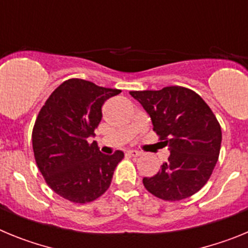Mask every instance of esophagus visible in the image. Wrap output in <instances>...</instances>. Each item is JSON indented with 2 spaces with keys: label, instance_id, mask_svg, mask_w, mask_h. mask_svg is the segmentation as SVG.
Listing matches in <instances>:
<instances>
[{
  "label": "esophagus",
  "instance_id": "1",
  "mask_svg": "<svg viewBox=\"0 0 248 248\" xmlns=\"http://www.w3.org/2000/svg\"><path fill=\"white\" fill-rule=\"evenodd\" d=\"M126 154H128L129 156H139L141 153H140V151H138V150H128V151H126Z\"/></svg>",
  "mask_w": 248,
  "mask_h": 248
}]
</instances>
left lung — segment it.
<instances>
[{"instance_id": "obj_1", "label": "left lung", "mask_w": 248, "mask_h": 248, "mask_svg": "<svg viewBox=\"0 0 248 248\" xmlns=\"http://www.w3.org/2000/svg\"><path fill=\"white\" fill-rule=\"evenodd\" d=\"M130 95L143 105L153 130L170 150L160 171L143 179L145 189L165 201L196 194L214 171L222 140L220 123L209 105L198 93L180 85L130 92Z\"/></svg>"}]
</instances>
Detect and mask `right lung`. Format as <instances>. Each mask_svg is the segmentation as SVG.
<instances>
[{"mask_svg":"<svg viewBox=\"0 0 248 248\" xmlns=\"http://www.w3.org/2000/svg\"><path fill=\"white\" fill-rule=\"evenodd\" d=\"M120 92L72 78L39 110L32 130L34 159L47 185L65 200L91 202L109 189L124 153L102 154L88 138L99 125L105 100Z\"/></svg>","mask_w":248,"mask_h":248,"instance_id":"obj_1","label":"right lung"}]
</instances>
